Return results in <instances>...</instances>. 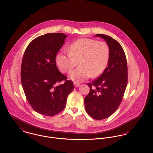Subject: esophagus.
<instances>
[{
  "label": "esophagus",
  "mask_w": 153,
  "mask_h": 153,
  "mask_svg": "<svg viewBox=\"0 0 153 153\" xmlns=\"http://www.w3.org/2000/svg\"><path fill=\"white\" fill-rule=\"evenodd\" d=\"M74 85L75 87H79L80 84L78 83V82H74Z\"/></svg>",
  "instance_id": "34e87169"
}]
</instances>
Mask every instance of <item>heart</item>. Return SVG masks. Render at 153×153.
I'll return each mask as SVG.
<instances>
[{
    "mask_svg": "<svg viewBox=\"0 0 153 153\" xmlns=\"http://www.w3.org/2000/svg\"><path fill=\"white\" fill-rule=\"evenodd\" d=\"M67 50L69 54L59 53L56 62L63 73L69 72L78 62V68L69 74V77L73 81H83L91 76L93 78L100 76L109 61V46L104 41L80 38L71 44Z\"/></svg>",
    "mask_w": 153,
    "mask_h": 153,
    "instance_id": "obj_1",
    "label": "heart"
}]
</instances>
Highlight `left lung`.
I'll list each match as a JSON object with an SVG mask.
<instances>
[{
  "instance_id": "obj_1",
  "label": "left lung",
  "mask_w": 153,
  "mask_h": 153,
  "mask_svg": "<svg viewBox=\"0 0 153 153\" xmlns=\"http://www.w3.org/2000/svg\"><path fill=\"white\" fill-rule=\"evenodd\" d=\"M109 46L107 67L98 78L88 84L89 92L84 98L88 114L95 120L105 119L118 108L128 81V69L124 51L118 41L111 36L97 34Z\"/></svg>"
}]
</instances>
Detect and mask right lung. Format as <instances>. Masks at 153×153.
I'll return each mask as SVG.
<instances>
[{"label":"right lung","instance_id":"obj_1","mask_svg":"<svg viewBox=\"0 0 153 153\" xmlns=\"http://www.w3.org/2000/svg\"><path fill=\"white\" fill-rule=\"evenodd\" d=\"M66 37L62 33L38 36L29 44L23 56L21 76L25 94L32 108L45 116H53L64 109L74 89L55 61ZM62 80L65 81L63 85H56Z\"/></svg>","mask_w":153,"mask_h":153}]
</instances>
